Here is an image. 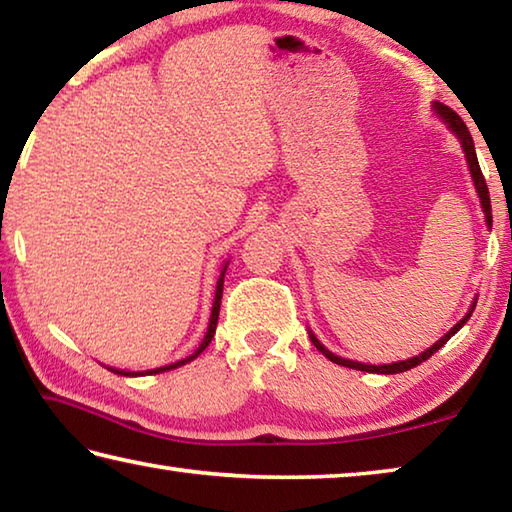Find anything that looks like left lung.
<instances>
[{"label":"left lung","mask_w":512,"mask_h":512,"mask_svg":"<svg viewBox=\"0 0 512 512\" xmlns=\"http://www.w3.org/2000/svg\"><path fill=\"white\" fill-rule=\"evenodd\" d=\"M431 110H433V115H436L440 121H443V124L449 128V131H452V133L456 135V140L461 142V149H463L465 160H467V169H470V176H472V185H474V189H476V196H479L481 210H483V214H485V225H488V230H492L490 194H488V185H485V178H483L481 167H479V160H476V151H474V142H472L470 131H467V126L463 124V119L458 117L452 108H447L445 103L433 101V103H431ZM476 300H479V296H476V298L472 300V305H470V309H467V314H465L461 320H458V323H456L452 329H449V332H447L445 336H440V339H438L436 343H433L431 348H427V350L420 352V354H415V357H411V359H404V361H393V363H381V366H372V363H361V361L343 359V357H339V354H334L332 350H327L325 345L316 339V334L311 332V329H309V339H311V343L316 345L318 352H323L329 361L339 363V366L352 368V370H361V372H375V375H397V372H404V370H411V368H415V366H420V363L427 361L433 352H438L440 348H443V345H445L449 339H452V336L458 332V329H461V327L467 323V320H470L472 311H474V307H476Z\"/></svg>","instance_id":"obj_1"}]
</instances>
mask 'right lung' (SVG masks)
Instances as JSON below:
<instances>
[{"instance_id": "obj_1", "label": "right lung", "mask_w": 512, "mask_h": 512, "mask_svg": "<svg viewBox=\"0 0 512 512\" xmlns=\"http://www.w3.org/2000/svg\"><path fill=\"white\" fill-rule=\"evenodd\" d=\"M228 264H230V259L228 262H223V266H221V275H219V280H216V291H214V302H212V314H210V323H207V332H205V336H203V341L198 343V348L189 354V357H185V359H180V361H176V363H169V366H160V368H153V370H142V372H131V370H119V368H112V366H106L110 372H115V375H124V377H144V375H160V372H167V370H173V368H180V366H185V363H189V361H194L198 354H201L207 345L212 343V339H214V332H216V323H219V309H221V296H223V277H225V271H228Z\"/></svg>"}]
</instances>
